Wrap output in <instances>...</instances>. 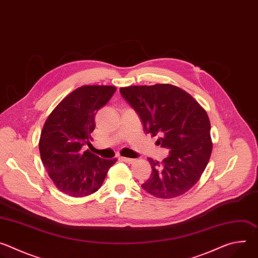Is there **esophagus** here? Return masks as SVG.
I'll use <instances>...</instances> for the list:
<instances>
[{"mask_svg":"<svg viewBox=\"0 0 258 258\" xmlns=\"http://www.w3.org/2000/svg\"><path fill=\"white\" fill-rule=\"evenodd\" d=\"M121 160L124 161L125 163H128V164H132L134 163L136 160L135 159H132V158H126V157H121Z\"/></svg>","mask_w":258,"mask_h":258,"instance_id":"esophagus-1","label":"esophagus"}]
</instances>
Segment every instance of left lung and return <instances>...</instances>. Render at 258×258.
<instances>
[{
    "instance_id": "1",
    "label": "left lung",
    "mask_w": 258,
    "mask_h": 258,
    "mask_svg": "<svg viewBox=\"0 0 258 258\" xmlns=\"http://www.w3.org/2000/svg\"><path fill=\"white\" fill-rule=\"evenodd\" d=\"M119 91L140 116L145 133L159 136L157 144L170 150L161 162L148 158L152 173L142 188L160 199L183 195L195 186L210 159L206 111L190 94L169 84L130 86Z\"/></svg>"
}]
</instances>
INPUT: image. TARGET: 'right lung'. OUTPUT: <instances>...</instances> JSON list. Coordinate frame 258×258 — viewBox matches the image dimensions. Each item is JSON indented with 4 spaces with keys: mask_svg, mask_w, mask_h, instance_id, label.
<instances>
[{
    "mask_svg": "<svg viewBox=\"0 0 258 258\" xmlns=\"http://www.w3.org/2000/svg\"><path fill=\"white\" fill-rule=\"evenodd\" d=\"M116 91L112 86H83L68 94L47 118L41 133V159L57 189L71 197L98 191L116 161L102 159L84 145H90L95 115Z\"/></svg>",
    "mask_w": 258,
    "mask_h": 258,
    "instance_id": "add662e5",
    "label": "right lung"
}]
</instances>
